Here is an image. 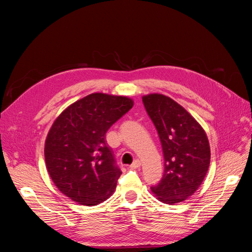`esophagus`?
Returning <instances> with one entry per match:
<instances>
[{"label": "esophagus", "instance_id": "34e87169", "mask_svg": "<svg viewBox=\"0 0 252 252\" xmlns=\"http://www.w3.org/2000/svg\"><path fill=\"white\" fill-rule=\"evenodd\" d=\"M141 166V161L140 160H135L133 163L130 164V168H138Z\"/></svg>", "mask_w": 252, "mask_h": 252}]
</instances>
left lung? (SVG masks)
<instances>
[{"label":"left lung","mask_w":252,"mask_h":252,"mask_svg":"<svg viewBox=\"0 0 252 252\" xmlns=\"http://www.w3.org/2000/svg\"><path fill=\"white\" fill-rule=\"evenodd\" d=\"M159 136L164 173L151 187L158 200L173 205L192 196L202 184L210 163L205 130L183 106L162 94L142 97Z\"/></svg>","instance_id":"left-lung-1"}]
</instances>
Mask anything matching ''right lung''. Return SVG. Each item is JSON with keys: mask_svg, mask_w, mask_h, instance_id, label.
Returning <instances> with one entry per match:
<instances>
[{"mask_svg": "<svg viewBox=\"0 0 252 252\" xmlns=\"http://www.w3.org/2000/svg\"><path fill=\"white\" fill-rule=\"evenodd\" d=\"M133 105L126 96L93 93L53 123L45 142L46 167L55 186L72 201L93 206L113 194L122 171L105 136Z\"/></svg>", "mask_w": 252, "mask_h": 252, "instance_id": "1", "label": "right lung"}]
</instances>
